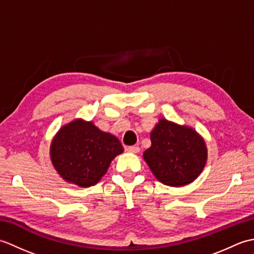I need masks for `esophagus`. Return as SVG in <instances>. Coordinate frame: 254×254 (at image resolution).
Wrapping results in <instances>:
<instances>
[{"label":"esophagus","instance_id":"1","mask_svg":"<svg viewBox=\"0 0 254 254\" xmlns=\"http://www.w3.org/2000/svg\"><path fill=\"white\" fill-rule=\"evenodd\" d=\"M127 150L128 153L137 154L139 152V147L138 146H128V147H127Z\"/></svg>","mask_w":254,"mask_h":254}]
</instances>
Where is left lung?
Returning a JSON list of instances; mask_svg holds the SVG:
<instances>
[{
	"label": "left lung",
	"instance_id": "8db88e82",
	"mask_svg": "<svg viewBox=\"0 0 254 254\" xmlns=\"http://www.w3.org/2000/svg\"><path fill=\"white\" fill-rule=\"evenodd\" d=\"M150 141L143 158L156 179L166 186L189 185L206 165V144L191 127L161 118L150 132Z\"/></svg>",
	"mask_w": 254,
	"mask_h": 254
}]
</instances>
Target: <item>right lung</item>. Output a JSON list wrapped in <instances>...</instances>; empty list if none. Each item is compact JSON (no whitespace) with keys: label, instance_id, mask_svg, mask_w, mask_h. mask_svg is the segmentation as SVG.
Returning a JSON list of instances; mask_svg holds the SVG:
<instances>
[{"label":"right lung","instance_id":"right-lung-1","mask_svg":"<svg viewBox=\"0 0 254 254\" xmlns=\"http://www.w3.org/2000/svg\"><path fill=\"white\" fill-rule=\"evenodd\" d=\"M122 153V144L115 135L83 119L63 126L50 145L51 163L58 174L80 188L98 183L111 161Z\"/></svg>","mask_w":254,"mask_h":254}]
</instances>
